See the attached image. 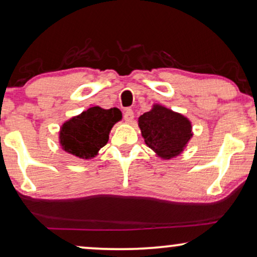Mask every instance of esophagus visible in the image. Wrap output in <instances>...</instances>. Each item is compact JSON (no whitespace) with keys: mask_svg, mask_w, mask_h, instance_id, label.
<instances>
[{"mask_svg":"<svg viewBox=\"0 0 257 257\" xmlns=\"http://www.w3.org/2000/svg\"><path fill=\"white\" fill-rule=\"evenodd\" d=\"M133 118H135V113H133V111L131 109H127L125 111L124 113V119L126 122H132L133 121Z\"/></svg>","mask_w":257,"mask_h":257,"instance_id":"esophagus-1","label":"esophagus"}]
</instances>
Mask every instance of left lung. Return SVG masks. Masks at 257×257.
Instances as JSON below:
<instances>
[{
    "label": "left lung",
    "mask_w": 257,
    "mask_h": 257,
    "mask_svg": "<svg viewBox=\"0 0 257 257\" xmlns=\"http://www.w3.org/2000/svg\"><path fill=\"white\" fill-rule=\"evenodd\" d=\"M145 144L163 160L180 155L193 136L191 121L161 104L138 118Z\"/></svg>",
    "instance_id": "8db88e82"
}]
</instances>
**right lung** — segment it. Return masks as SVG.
Wrapping results in <instances>:
<instances>
[{
	"label": "right lung",
	"mask_w": 257,
	"mask_h": 257,
	"mask_svg": "<svg viewBox=\"0 0 257 257\" xmlns=\"http://www.w3.org/2000/svg\"><path fill=\"white\" fill-rule=\"evenodd\" d=\"M119 120L121 111L117 107L91 106L61 125L59 144L67 153L90 160L105 146L111 128Z\"/></svg>",
	"instance_id": "add662e5"
}]
</instances>
